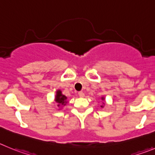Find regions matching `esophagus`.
Listing matches in <instances>:
<instances>
[{
  "label": "esophagus",
  "instance_id": "obj_1",
  "mask_svg": "<svg viewBox=\"0 0 155 155\" xmlns=\"http://www.w3.org/2000/svg\"><path fill=\"white\" fill-rule=\"evenodd\" d=\"M78 94H79V96L80 97H83L85 96V94H84V93H83V92H82V91H80V92H79V93H78Z\"/></svg>",
  "mask_w": 155,
  "mask_h": 155
}]
</instances>
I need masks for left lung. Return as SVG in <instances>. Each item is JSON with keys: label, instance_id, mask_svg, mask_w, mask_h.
<instances>
[{"label": "left lung", "instance_id": "1", "mask_svg": "<svg viewBox=\"0 0 155 155\" xmlns=\"http://www.w3.org/2000/svg\"><path fill=\"white\" fill-rule=\"evenodd\" d=\"M102 100H104V97H102ZM100 107H102V108H103V107H104V106H103V105H102V106H100Z\"/></svg>", "mask_w": 155, "mask_h": 155}]
</instances>
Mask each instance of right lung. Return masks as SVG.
<instances>
[{
  "mask_svg": "<svg viewBox=\"0 0 155 155\" xmlns=\"http://www.w3.org/2000/svg\"><path fill=\"white\" fill-rule=\"evenodd\" d=\"M66 99H67V97L62 94L61 90H57L56 95H55V101L57 103V106H58V107H60V106L62 105L65 106V104H67Z\"/></svg>",
  "mask_w": 155,
  "mask_h": 155,
  "instance_id": "right-lung-1",
  "label": "right lung"
}]
</instances>
